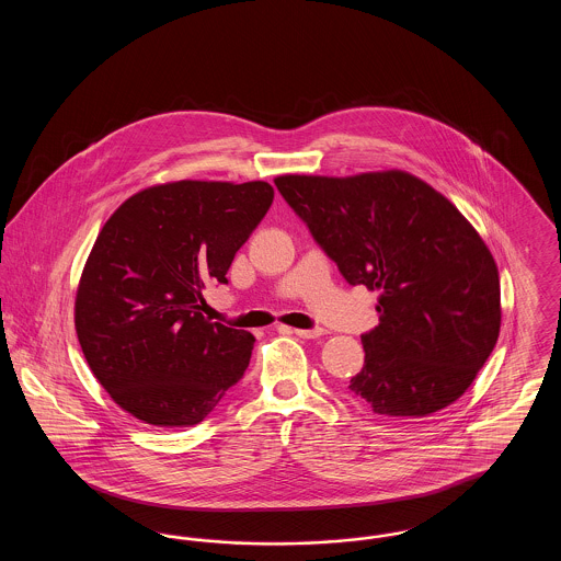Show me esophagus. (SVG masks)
Here are the masks:
<instances>
[{"label":"esophagus","instance_id":"obj_1","mask_svg":"<svg viewBox=\"0 0 561 561\" xmlns=\"http://www.w3.org/2000/svg\"><path fill=\"white\" fill-rule=\"evenodd\" d=\"M296 336H300V339H318L323 334V330L321 328H311V330H293Z\"/></svg>","mask_w":561,"mask_h":561}]
</instances>
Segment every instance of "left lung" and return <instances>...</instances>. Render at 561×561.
<instances>
[{
  "label": "left lung",
  "instance_id": "8db88e82",
  "mask_svg": "<svg viewBox=\"0 0 561 561\" xmlns=\"http://www.w3.org/2000/svg\"><path fill=\"white\" fill-rule=\"evenodd\" d=\"M275 187L351 286L380 290L348 382L380 416L419 419L458 400L501 330L499 268L453 204L405 172L277 176Z\"/></svg>",
  "mask_w": 561,
  "mask_h": 561
}]
</instances>
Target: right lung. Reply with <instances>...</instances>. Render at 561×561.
<instances>
[{
    "instance_id": "1",
    "label": "right lung",
    "mask_w": 561,
    "mask_h": 561,
    "mask_svg": "<svg viewBox=\"0 0 561 561\" xmlns=\"http://www.w3.org/2000/svg\"><path fill=\"white\" fill-rule=\"evenodd\" d=\"M273 187L179 181L126 199L81 273L76 330L108 396L138 421L193 427L238 385L254 336L202 316V290L227 284Z\"/></svg>"
}]
</instances>
